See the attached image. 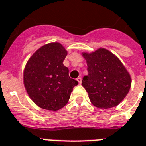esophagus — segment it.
<instances>
[{
    "instance_id": "34e87169",
    "label": "esophagus",
    "mask_w": 146,
    "mask_h": 146,
    "mask_svg": "<svg viewBox=\"0 0 146 146\" xmlns=\"http://www.w3.org/2000/svg\"><path fill=\"white\" fill-rule=\"evenodd\" d=\"M77 81H78L79 84H81V82H82V79H81V77H79V78H77Z\"/></svg>"
}]
</instances>
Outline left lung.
I'll list each match as a JSON object with an SVG mask.
<instances>
[{
	"mask_svg": "<svg viewBox=\"0 0 146 146\" xmlns=\"http://www.w3.org/2000/svg\"><path fill=\"white\" fill-rule=\"evenodd\" d=\"M88 74L82 86L92 104L100 109L116 107L126 98L131 87V77L116 55L100 48L91 53H82Z\"/></svg>",
	"mask_w": 146,
	"mask_h": 146,
	"instance_id": "1",
	"label": "left lung"
}]
</instances>
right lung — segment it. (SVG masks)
<instances>
[{
  "label": "right lung",
  "mask_w": 146,
  "mask_h": 146,
  "mask_svg": "<svg viewBox=\"0 0 146 146\" xmlns=\"http://www.w3.org/2000/svg\"><path fill=\"white\" fill-rule=\"evenodd\" d=\"M67 51L58 42L42 46L27 62L23 84L30 98L42 109L56 111L65 107L78 82L63 65Z\"/></svg>",
  "instance_id": "1"
}]
</instances>
